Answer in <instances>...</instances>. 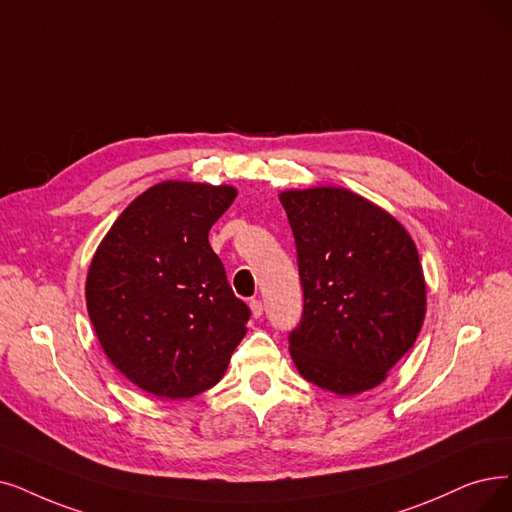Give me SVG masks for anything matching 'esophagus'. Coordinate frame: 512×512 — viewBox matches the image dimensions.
I'll use <instances>...</instances> for the list:
<instances>
[{
	"instance_id": "esophagus-1",
	"label": "esophagus",
	"mask_w": 512,
	"mask_h": 512,
	"mask_svg": "<svg viewBox=\"0 0 512 512\" xmlns=\"http://www.w3.org/2000/svg\"><path fill=\"white\" fill-rule=\"evenodd\" d=\"M250 309H252V315L258 319V317H262V311H264V306H262V302L260 300H250Z\"/></svg>"
}]
</instances>
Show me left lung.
<instances>
[{"label":"left lung","instance_id":"1","mask_svg":"<svg viewBox=\"0 0 512 512\" xmlns=\"http://www.w3.org/2000/svg\"><path fill=\"white\" fill-rule=\"evenodd\" d=\"M279 199L304 296L288 336L298 372L336 395L370 391L412 349L424 321L416 245L391 214L353 191L315 187Z\"/></svg>","mask_w":512,"mask_h":512}]
</instances>
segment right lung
Masks as SVG:
<instances>
[{"instance_id":"right-lung-1","label":"right lung","mask_w":512,"mask_h":512,"mask_svg":"<svg viewBox=\"0 0 512 512\" xmlns=\"http://www.w3.org/2000/svg\"><path fill=\"white\" fill-rule=\"evenodd\" d=\"M233 187L166 180L138 195L100 241L86 304L102 351L142 391L189 399L214 386L250 309L208 241Z\"/></svg>"}]
</instances>
